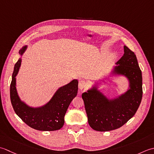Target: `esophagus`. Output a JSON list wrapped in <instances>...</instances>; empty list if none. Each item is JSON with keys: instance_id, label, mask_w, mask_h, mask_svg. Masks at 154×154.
I'll use <instances>...</instances> for the list:
<instances>
[{"instance_id": "obj_1", "label": "esophagus", "mask_w": 154, "mask_h": 154, "mask_svg": "<svg viewBox=\"0 0 154 154\" xmlns=\"http://www.w3.org/2000/svg\"><path fill=\"white\" fill-rule=\"evenodd\" d=\"M87 86H88V84L84 80L79 81V84H78V87H79V88L81 90L85 89L87 87Z\"/></svg>"}]
</instances>
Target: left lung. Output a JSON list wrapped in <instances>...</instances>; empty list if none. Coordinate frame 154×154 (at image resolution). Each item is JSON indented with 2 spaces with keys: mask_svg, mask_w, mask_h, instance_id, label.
Wrapping results in <instances>:
<instances>
[{
  "mask_svg": "<svg viewBox=\"0 0 154 154\" xmlns=\"http://www.w3.org/2000/svg\"><path fill=\"white\" fill-rule=\"evenodd\" d=\"M124 52L109 76L125 77L128 82L127 90L115 98H109L97 83L82 94L88 124L96 131L120 128L134 116L142 101V76L136 56L126 46Z\"/></svg>",
  "mask_w": 154,
  "mask_h": 154,
  "instance_id": "obj_1",
  "label": "left lung"
}]
</instances>
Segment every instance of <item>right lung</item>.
Returning a JSON list of instances; mask_svg holds the SVG:
<instances>
[{"label":"right lung","instance_id":"add662e5","mask_svg":"<svg viewBox=\"0 0 154 154\" xmlns=\"http://www.w3.org/2000/svg\"><path fill=\"white\" fill-rule=\"evenodd\" d=\"M27 49V45L19 51L22 56ZM22 62L18 59L14 65L11 84V101L16 114L30 128L40 131H55L60 130L64 124V116L68 108L78 90V81L74 79L68 84L60 87L49 101L41 106L32 107L25 103L18 94L17 78Z\"/></svg>","mask_w":154,"mask_h":154}]
</instances>
